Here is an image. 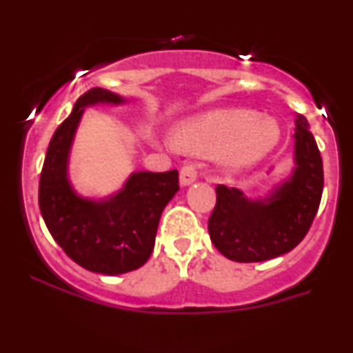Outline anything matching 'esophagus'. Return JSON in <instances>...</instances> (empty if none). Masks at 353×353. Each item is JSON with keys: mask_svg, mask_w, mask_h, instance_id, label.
I'll use <instances>...</instances> for the list:
<instances>
[{"mask_svg": "<svg viewBox=\"0 0 353 353\" xmlns=\"http://www.w3.org/2000/svg\"><path fill=\"white\" fill-rule=\"evenodd\" d=\"M196 179H197V171L194 165H184V168L181 169V174H179L181 185H190Z\"/></svg>", "mask_w": 353, "mask_h": 353, "instance_id": "1", "label": "esophagus"}]
</instances>
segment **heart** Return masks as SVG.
<instances>
[{
	"label": "heart",
	"mask_w": 353,
	"mask_h": 353,
	"mask_svg": "<svg viewBox=\"0 0 353 353\" xmlns=\"http://www.w3.org/2000/svg\"><path fill=\"white\" fill-rule=\"evenodd\" d=\"M281 143L274 117L249 109H216L182 121L172 129V144L190 154H216L221 168L244 171L262 163Z\"/></svg>",
	"instance_id": "1"
}]
</instances>
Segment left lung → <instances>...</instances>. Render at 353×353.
<instances>
[{
  "label": "left lung",
  "instance_id": "1",
  "mask_svg": "<svg viewBox=\"0 0 353 353\" xmlns=\"http://www.w3.org/2000/svg\"><path fill=\"white\" fill-rule=\"evenodd\" d=\"M294 169L269 196L250 199L242 190L217 185L209 236L236 262H264L290 252L309 232L323 189V168L309 123L295 116Z\"/></svg>",
  "mask_w": 353,
  "mask_h": 353
}]
</instances>
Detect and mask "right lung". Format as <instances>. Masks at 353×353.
<instances>
[{"instance_id": "obj_1", "label": "right lung", "mask_w": 353, "mask_h": 353, "mask_svg": "<svg viewBox=\"0 0 353 353\" xmlns=\"http://www.w3.org/2000/svg\"><path fill=\"white\" fill-rule=\"evenodd\" d=\"M124 103L103 88L84 92L52 134L39 177V210L52 239L76 264L104 275L131 272L148 262L161 214L179 190L176 169L132 172L123 188L104 199L83 197L72 188L68 164L86 108Z\"/></svg>"}]
</instances>
